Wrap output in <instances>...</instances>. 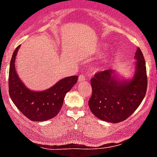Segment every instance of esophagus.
Instances as JSON below:
<instances>
[{
    "label": "esophagus",
    "mask_w": 157,
    "mask_h": 157,
    "mask_svg": "<svg viewBox=\"0 0 157 157\" xmlns=\"http://www.w3.org/2000/svg\"><path fill=\"white\" fill-rule=\"evenodd\" d=\"M84 80H86V76L84 75V74H81V75H80V77H79V79H78V82H83L84 81Z\"/></svg>",
    "instance_id": "esophagus-1"
}]
</instances>
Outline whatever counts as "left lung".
<instances>
[{"instance_id": "1", "label": "left lung", "mask_w": 157, "mask_h": 157, "mask_svg": "<svg viewBox=\"0 0 157 157\" xmlns=\"http://www.w3.org/2000/svg\"><path fill=\"white\" fill-rule=\"evenodd\" d=\"M134 74L124 78L112 70L97 73L91 79L93 93L89 100L92 113L102 121L121 122L138 108L147 93L146 63L137 48Z\"/></svg>"}]
</instances>
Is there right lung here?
<instances>
[{"instance_id":"1","label":"right lung","mask_w":157,"mask_h":157,"mask_svg":"<svg viewBox=\"0 0 157 157\" xmlns=\"http://www.w3.org/2000/svg\"><path fill=\"white\" fill-rule=\"evenodd\" d=\"M19 45L12 55L9 71V93L17 109L31 121H47L58 114L62 107L66 93L77 81L78 77L63 78L52 87L42 91L28 88L20 80L16 71L15 60Z\"/></svg>"}]
</instances>
